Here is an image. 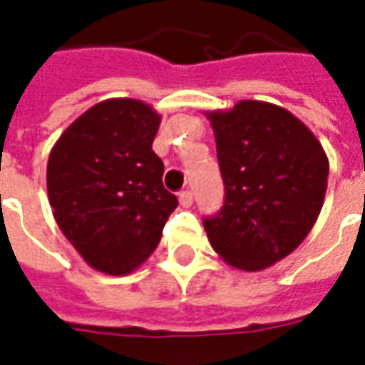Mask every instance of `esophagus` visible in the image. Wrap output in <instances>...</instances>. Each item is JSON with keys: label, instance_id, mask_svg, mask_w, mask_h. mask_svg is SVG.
Instances as JSON below:
<instances>
[{"label": "esophagus", "instance_id": "esophagus-1", "mask_svg": "<svg viewBox=\"0 0 365 365\" xmlns=\"http://www.w3.org/2000/svg\"><path fill=\"white\" fill-rule=\"evenodd\" d=\"M178 197H180V203H182L183 207H191V205H193V193H191L190 190L180 191V195H178Z\"/></svg>", "mask_w": 365, "mask_h": 365}]
</instances>
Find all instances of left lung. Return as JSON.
<instances>
[{
  "mask_svg": "<svg viewBox=\"0 0 365 365\" xmlns=\"http://www.w3.org/2000/svg\"><path fill=\"white\" fill-rule=\"evenodd\" d=\"M211 125L225 201L203 219L215 252L258 272L297 248L321 213L329 160L309 128L282 107L240 101Z\"/></svg>",
  "mask_w": 365,
  "mask_h": 365,
  "instance_id": "obj_1",
  "label": "left lung"
}]
</instances>
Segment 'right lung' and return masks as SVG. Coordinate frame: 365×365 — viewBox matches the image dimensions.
Returning a JSON list of instances; mask_svg holds the SVG:
<instances>
[{
	"label": "right lung",
	"mask_w": 365,
	"mask_h": 365,
	"mask_svg": "<svg viewBox=\"0 0 365 365\" xmlns=\"http://www.w3.org/2000/svg\"><path fill=\"white\" fill-rule=\"evenodd\" d=\"M158 125L143 101L109 99L78 117L52 148L46 187L54 219L99 272L123 275L140 266L178 207L152 150Z\"/></svg>",
	"instance_id": "obj_1"
}]
</instances>
